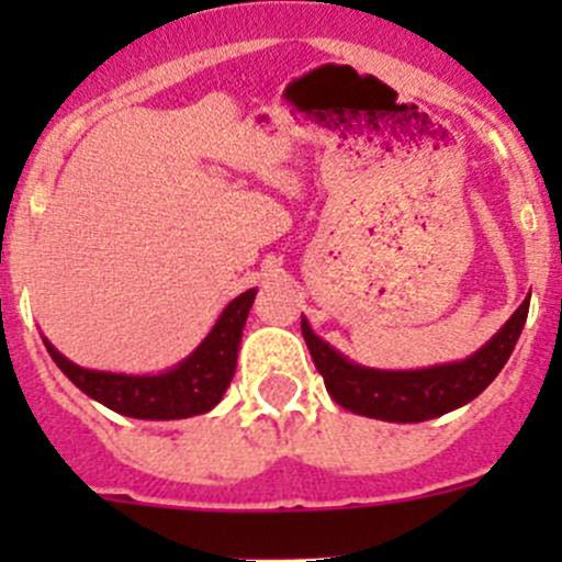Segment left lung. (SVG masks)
Returning <instances> with one entry per match:
<instances>
[{"mask_svg": "<svg viewBox=\"0 0 562 562\" xmlns=\"http://www.w3.org/2000/svg\"><path fill=\"white\" fill-rule=\"evenodd\" d=\"M527 310H530V296L473 356L451 364L422 367V370H375V367L356 364L326 339L317 337L304 315L302 334L326 391L337 405L381 422L418 424L468 405L495 381L508 356L514 353V345L525 328Z\"/></svg>", "mask_w": 562, "mask_h": 562, "instance_id": "1", "label": "left lung"}]
</instances>
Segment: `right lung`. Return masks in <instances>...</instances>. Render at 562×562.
<instances>
[{
    "mask_svg": "<svg viewBox=\"0 0 562 562\" xmlns=\"http://www.w3.org/2000/svg\"><path fill=\"white\" fill-rule=\"evenodd\" d=\"M252 302L255 288H249L220 313L212 331L203 337V342L187 359H181L171 370L157 372V375L87 370V367H78L76 361L61 356L45 337L43 342L56 367L100 405L111 407L122 416L146 418V422L190 418L212 411L234 381L241 328H245Z\"/></svg>",
    "mask_w": 562,
    "mask_h": 562,
    "instance_id": "obj_1",
    "label": "right lung"
}]
</instances>
